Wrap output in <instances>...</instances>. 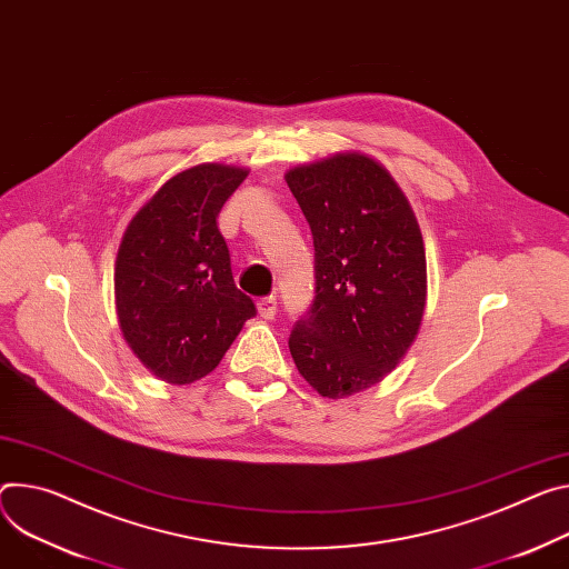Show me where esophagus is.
I'll list each match as a JSON object with an SVG mask.
<instances>
[{
  "label": "esophagus",
  "mask_w": 569,
  "mask_h": 569,
  "mask_svg": "<svg viewBox=\"0 0 569 569\" xmlns=\"http://www.w3.org/2000/svg\"><path fill=\"white\" fill-rule=\"evenodd\" d=\"M258 316H261L263 320H274L277 318V299L274 297L258 299Z\"/></svg>",
  "instance_id": "esophagus-1"
}]
</instances>
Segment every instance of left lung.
I'll return each mask as SVG.
<instances>
[{
    "label": "left lung",
    "instance_id": "obj_1",
    "mask_svg": "<svg viewBox=\"0 0 569 569\" xmlns=\"http://www.w3.org/2000/svg\"><path fill=\"white\" fill-rule=\"evenodd\" d=\"M316 247V297L288 347L299 375L340 399L397 368L422 325L427 256L408 199L363 153L286 174Z\"/></svg>",
    "mask_w": 569,
    "mask_h": 569
}]
</instances>
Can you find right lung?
Returning a JSON list of instances; mask_svg holds the SVG:
<instances>
[{"label": "right lung", "instance_id": "right-lung-1", "mask_svg": "<svg viewBox=\"0 0 569 569\" xmlns=\"http://www.w3.org/2000/svg\"><path fill=\"white\" fill-rule=\"evenodd\" d=\"M247 170L203 163L172 177L136 213L116 261L124 340L159 379L183 386L218 368L256 316L231 272L218 229L224 201Z\"/></svg>", "mask_w": 569, "mask_h": 569}]
</instances>
